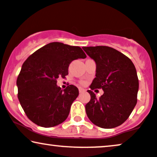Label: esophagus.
Masks as SVG:
<instances>
[{
	"instance_id": "obj_1",
	"label": "esophagus",
	"mask_w": 157,
	"mask_h": 157,
	"mask_svg": "<svg viewBox=\"0 0 157 157\" xmlns=\"http://www.w3.org/2000/svg\"><path fill=\"white\" fill-rule=\"evenodd\" d=\"M84 89L83 88H79V92L80 93H82V92H84Z\"/></svg>"
}]
</instances>
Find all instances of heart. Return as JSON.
Returning <instances> with one entry per match:
<instances>
[{
  "label": "heart",
  "instance_id": "b5f03b06",
  "mask_svg": "<svg viewBox=\"0 0 157 157\" xmlns=\"http://www.w3.org/2000/svg\"><path fill=\"white\" fill-rule=\"evenodd\" d=\"M82 84H85V82H82Z\"/></svg>",
  "mask_w": 157,
  "mask_h": 157
}]
</instances>
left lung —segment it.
Wrapping results in <instances>:
<instances>
[{
	"mask_svg": "<svg viewBox=\"0 0 157 157\" xmlns=\"http://www.w3.org/2000/svg\"><path fill=\"white\" fill-rule=\"evenodd\" d=\"M82 48L96 64V77L88 90L90 100L85 105L89 120L102 128L120 126L137 104L139 83L136 67L128 56L111 47ZM96 88L104 90L99 98L92 92Z\"/></svg>",
	"mask_w": 157,
	"mask_h": 157,
	"instance_id": "left-lung-1",
	"label": "left lung"
}]
</instances>
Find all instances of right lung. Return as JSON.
<instances>
[{
    "mask_svg": "<svg viewBox=\"0 0 157 157\" xmlns=\"http://www.w3.org/2000/svg\"><path fill=\"white\" fill-rule=\"evenodd\" d=\"M86 58L80 47L53 42L44 45L27 59L17 77L18 98L32 122L43 128L62 123L79 95L73 85L61 90L57 79L68 75L70 63Z\"/></svg>",
    "mask_w": 157,
    "mask_h": 157,
    "instance_id": "obj_1",
    "label": "right lung"
}]
</instances>
